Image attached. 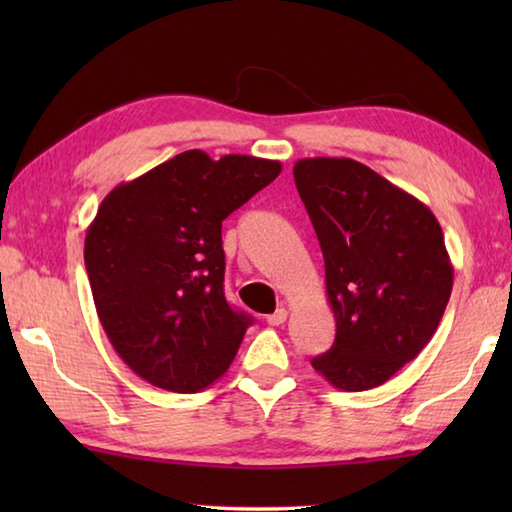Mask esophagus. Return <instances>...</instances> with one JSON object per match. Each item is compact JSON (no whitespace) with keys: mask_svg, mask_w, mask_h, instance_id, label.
<instances>
[{"mask_svg":"<svg viewBox=\"0 0 512 512\" xmlns=\"http://www.w3.org/2000/svg\"><path fill=\"white\" fill-rule=\"evenodd\" d=\"M284 320H287V309L284 307H280V309H275L271 316H266V323L268 325H273V327H277V325H282Z\"/></svg>","mask_w":512,"mask_h":512,"instance_id":"1","label":"esophagus"}]
</instances>
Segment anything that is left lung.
<instances>
[{"mask_svg":"<svg viewBox=\"0 0 512 512\" xmlns=\"http://www.w3.org/2000/svg\"><path fill=\"white\" fill-rule=\"evenodd\" d=\"M325 259L336 339L311 366L334 388L368 391L413 361L452 296L440 223L427 205L350 158L293 167Z\"/></svg>","mask_w":512,"mask_h":512,"instance_id":"8db88e82","label":"left lung"}]
</instances>
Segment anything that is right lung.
I'll return each mask as SVG.
<instances>
[{
    "mask_svg": "<svg viewBox=\"0 0 512 512\" xmlns=\"http://www.w3.org/2000/svg\"><path fill=\"white\" fill-rule=\"evenodd\" d=\"M277 160L192 149L121 183L85 235L103 332L137 377L198 393L225 375L250 316L223 296V219L280 176Z\"/></svg>",
    "mask_w": 512,
    "mask_h": 512,
    "instance_id": "add662e5",
    "label": "right lung"
}]
</instances>
